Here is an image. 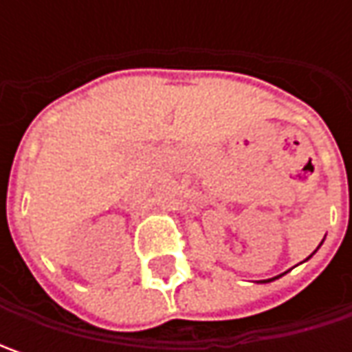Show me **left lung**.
Masks as SVG:
<instances>
[{
	"label": "left lung",
	"mask_w": 352,
	"mask_h": 352,
	"mask_svg": "<svg viewBox=\"0 0 352 352\" xmlns=\"http://www.w3.org/2000/svg\"><path fill=\"white\" fill-rule=\"evenodd\" d=\"M323 241H325V239H323ZM323 241H321V243H319V247H321V245H323ZM318 247V249H319ZM318 249L314 250V252H311V254H309V256H307V258H305V261H309V258H311V256H314V254H316V252H318ZM304 261V263H305ZM284 274H286V272H284ZM284 274H278V276H274V278H268V280H261V284H266V282H274V280H278V278L280 276H284Z\"/></svg>",
	"instance_id": "left-lung-1"
}]
</instances>
